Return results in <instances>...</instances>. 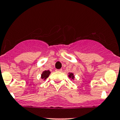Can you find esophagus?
Returning <instances> with one entry per match:
<instances>
[{"mask_svg":"<svg viewBox=\"0 0 120 120\" xmlns=\"http://www.w3.org/2000/svg\"><path fill=\"white\" fill-rule=\"evenodd\" d=\"M62 69H56V71H58V72H62Z\"/></svg>","mask_w":120,"mask_h":120,"instance_id":"obj_1","label":"esophagus"}]
</instances>
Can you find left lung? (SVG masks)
<instances>
[{"label": "left lung", "mask_w": 120, "mask_h": 120, "mask_svg": "<svg viewBox=\"0 0 120 120\" xmlns=\"http://www.w3.org/2000/svg\"><path fill=\"white\" fill-rule=\"evenodd\" d=\"M69 77L70 78H72V79H74V75H73V74L72 73H69Z\"/></svg>", "instance_id": "obj_1"}]
</instances>
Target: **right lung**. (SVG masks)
<instances>
[{"instance_id": "1", "label": "right lung", "mask_w": 120, "mask_h": 120, "mask_svg": "<svg viewBox=\"0 0 120 120\" xmlns=\"http://www.w3.org/2000/svg\"><path fill=\"white\" fill-rule=\"evenodd\" d=\"M49 74H50V72L49 71H45L42 72V75H41V78L44 79H46L48 76H49Z\"/></svg>"}]
</instances>
